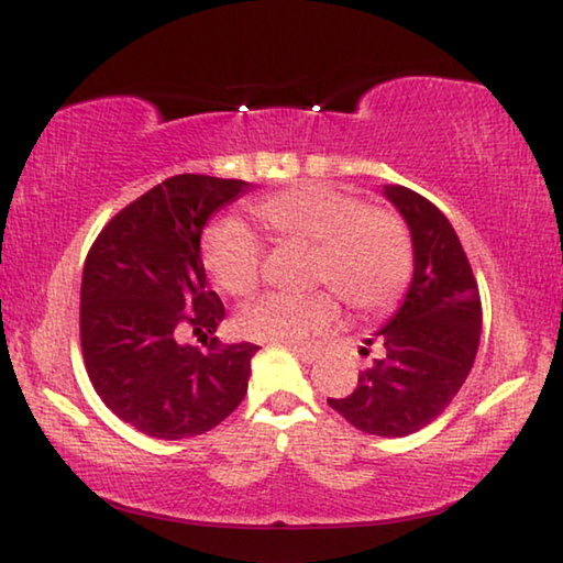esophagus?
I'll return each instance as SVG.
<instances>
[{
    "label": "esophagus",
    "instance_id": "esophagus-1",
    "mask_svg": "<svg viewBox=\"0 0 563 563\" xmlns=\"http://www.w3.org/2000/svg\"><path fill=\"white\" fill-rule=\"evenodd\" d=\"M290 350H292L295 355H298L302 362H308V365H312V362H316V360L320 357V352H322L320 345H290Z\"/></svg>",
    "mask_w": 563,
    "mask_h": 563
}]
</instances>
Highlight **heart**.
<instances>
[{"mask_svg":"<svg viewBox=\"0 0 563 563\" xmlns=\"http://www.w3.org/2000/svg\"><path fill=\"white\" fill-rule=\"evenodd\" d=\"M275 241L316 245L312 280L335 288L352 310L385 312L402 298L412 278V238L402 218L367 208L355 196L325 184H300L253 206ZM206 271L235 298L261 283V243L238 221H218L201 243ZM338 318L330 290L310 295L273 292L247 305L238 330L258 342H298L325 330Z\"/></svg>","mask_w":563,"mask_h":563,"instance_id":"b5f03b06","label":"heart"}]
</instances>
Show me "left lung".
<instances>
[{
    "instance_id": "8db88e82",
    "label": "left lung",
    "mask_w": 563,
    "mask_h": 563,
    "mask_svg": "<svg viewBox=\"0 0 563 563\" xmlns=\"http://www.w3.org/2000/svg\"><path fill=\"white\" fill-rule=\"evenodd\" d=\"M383 194L412 235V280L399 310L377 330L383 357L362 369L352 395L328 405L362 432L407 437L440 417L462 389L479 347L482 300L440 208L405 186H385Z\"/></svg>"
}]
</instances>
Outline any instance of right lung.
<instances>
[{
	"mask_svg": "<svg viewBox=\"0 0 563 563\" xmlns=\"http://www.w3.org/2000/svg\"><path fill=\"white\" fill-rule=\"evenodd\" d=\"M253 186L201 174L170 176L103 225L81 275V352L113 415L156 440L196 437L243 402L253 342L213 338L225 308L208 290L201 233ZM188 331L205 342H183Z\"/></svg>",
	"mask_w": 563,
	"mask_h": 563,
	"instance_id": "obj_1",
	"label": "right lung"
}]
</instances>
